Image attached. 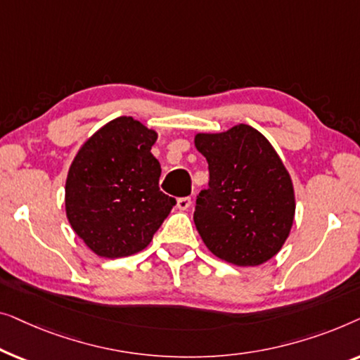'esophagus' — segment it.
<instances>
[{"label": "esophagus", "instance_id": "obj_1", "mask_svg": "<svg viewBox=\"0 0 360 360\" xmlns=\"http://www.w3.org/2000/svg\"><path fill=\"white\" fill-rule=\"evenodd\" d=\"M176 207H178L179 210H187L191 207V197H181V199L176 202Z\"/></svg>", "mask_w": 360, "mask_h": 360}]
</instances>
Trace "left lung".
Instances as JSON below:
<instances>
[{
    "label": "left lung",
    "mask_w": 360,
    "mask_h": 360,
    "mask_svg": "<svg viewBox=\"0 0 360 360\" xmlns=\"http://www.w3.org/2000/svg\"><path fill=\"white\" fill-rule=\"evenodd\" d=\"M194 145L210 173L194 212L202 241L230 264H264L282 250L295 217V191L281 156L246 124L219 134L200 131Z\"/></svg>",
    "instance_id": "obj_1"
}]
</instances>
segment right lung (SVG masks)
Wrapping results in <instances>:
<instances>
[{
	"mask_svg": "<svg viewBox=\"0 0 360 360\" xmlns=\"http://www.w3.org/2000/svg\"><path fill=\"white\" fill-rule=\"evenodd\" d=\"M156 139L153 129L122 115L96 130L72 161L65 212L73 231L99 257L145 250L176 204L160 191L161 166L151 155Z\"/></svg>",
	"mask_w": 360,
	"mask_h": 360,
	"instance_id": "obj_1",
	"label": "right lung"
}]
</instances>
